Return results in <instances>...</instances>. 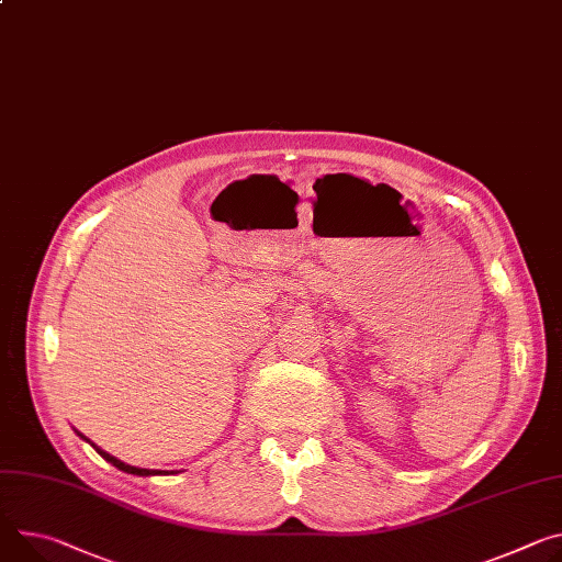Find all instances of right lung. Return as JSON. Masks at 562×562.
<instances>
[{
	"mask_svg": "<svg viewBox=\"0 0 562 562\" xmlns=\"http://www.w3.org/2000/svg\"><path fill=\"white\" fill-rule=\"evenodd\" d=\"M76 435L80 437V439H85L87 443H91L93 446V450L100 454V457H103V459H108V462L112 464V467H116L119 471H123V473H130V475H140V477H149V475H166V471L161 473V471H151V469H138V467H130V464H125V462H121V459H116L114 454H110V452H105L103 448H98L93 441H89L82 432H78L76 430Z\"/></svg>",
	"mask_w": 562,
	"mask_h": 562,
	"instance_id": "add662e5",
	"label": "right lung"
}]
</instances>
